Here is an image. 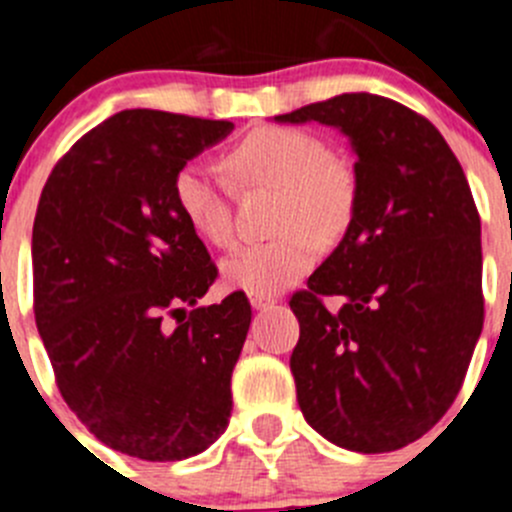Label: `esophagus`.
Listing matches in <instances>:
<instances>
[{
    "mask_svg": "<svg viewBox=\"0 0 512 512\" xmlns=\"http://www.w3.org/2000/svg\"><path fill=\"white\" fill-rule=\"evenodd\" d=\"M250 303H252V308H255V311H265V308H270V306H275V298L273 296H250Z\"/></svg>",
    "mask_w": 512,
    "mask_h": 512,
    "instance_id": "obj_1",
    "label": "esophagus"
}]
</instances>
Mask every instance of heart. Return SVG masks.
<instances>
[{"mask_svg": "<svg viewBox=\"0 0 512 512\" xmlns=\"http://www.w3.org/2000/svg\"><path fill=\"white\" fill-rule=\"evenodd\" d=\"M239 186L278 188V237L242 247L224 260V283L250 296H275L306 278L321 255L357 216L359 186L354 170L329 153L319 135L296 127H260L224 155ZM173 201L188 227L214 247L234 245L229 193L201 165H183L173 178Z\"/></svg>", "mask_w": 512, "mask_h": 512, "instance_id": "1", "label": "heart"}]
</instances>
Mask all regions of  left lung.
Here are the masks:
<instances>
[{
	"instance_id": "1",
	"label": "left lung",
	"mask_w": 512,
	"mask_h": 512,
	"mask_svg": "<svg viewBox=\"0 0 512 512\" xmlns=\"http://www.w3.org/2000/svg\"><path fill=\"white\" fill-rule=\"evenodd\" d=\"M275 119L339 127L357 153L352 227L290 298L298 405L331 444L395 451L449 411L480 339L472 191L434 124L385 96L342 94Z\"/></svg>"
}]
</instances>
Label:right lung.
Returning <instances> with one entry per match:
<instances>
[{"label": "right lung", "instance_id": "add662e5", "mask_svg": "<svg viewBox=\"0 0 512 512\" xmlns=\"http://www.w3.org/2000/svg\"><path fill=\"white\" fill-rule=\"evenodd\" d=\"M232 127L124 109L73 142L40 193L32 308L55 385L101 444L147 462L196 457L232 413L252 308L242 290L193 308L219 270L173 201L178 170Z\"/></svg>", "mask_w": 512, "mask_h": 512}]
</instances>
